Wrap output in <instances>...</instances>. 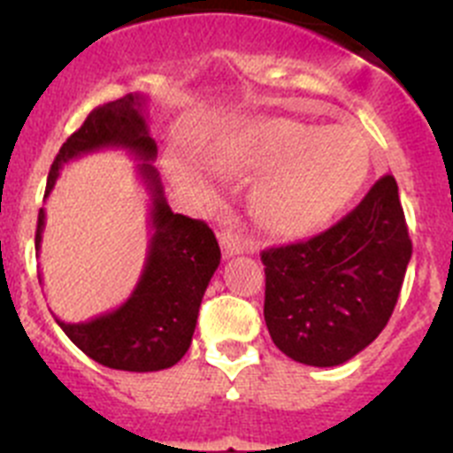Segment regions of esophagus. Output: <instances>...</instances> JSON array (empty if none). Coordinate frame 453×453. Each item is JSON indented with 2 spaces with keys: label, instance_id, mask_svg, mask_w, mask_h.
Returning a JSON list of instances; mask_svg holds the SVG:
<instances>
[{
  "label": "esophagus",
  "instance_id": "obj_1",
  "mask_svg": "<svg viewBox=\"0 0 453 453\" xmlns=\"http://www.w3.org/2000/svg\"><path fill=\"white\" fill-rule=\"evenodd\" d=\"M218 238H219V245H222V254L226 256V258H231V256L235 254H254L256 251L251 240L242 238V235H238L231 229H222L218 234Z\"/></svg>",
  "mask_w": 453,
  "mask_h": 453
}]
</instances>
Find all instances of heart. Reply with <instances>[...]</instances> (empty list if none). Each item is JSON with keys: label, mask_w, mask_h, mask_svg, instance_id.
Here are the masks:
<instances>
[{"label": "heart", "mask_w": 453, "mask_h": 453, "mask_svg": "<svg viewBox=\"0 0 453 453\" xmlns=\"http://www.w3.org/2000/svg\"><path fill=\"white\" fill-rule=\"evenodd\" d=\"M218 163L238 177H263L251 211L270 234L303 238L331 222L363 190L372 145L351 124L311 127L286 118L238 124L218 150Z\"/></svg>", "instance_id": "1"}]
</instances>
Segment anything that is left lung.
Listing matches in <instances>:
<instances>
[{"label":"left lung","instance_id":"8db88e82","mask_svg":"<svg viewBox=\"0 0 453 453\" xmlns=\"http://www.w3.org/2000/svg\"><path fill=\"white\" fill-rule=\"evenodd\" d=\"M411 254L413 242L390 174L324 234L263 251V315L274 345L313 367L354 358L386 329Z\"/></svg>","mask_w":453,"mask_h":453}]
</instances>
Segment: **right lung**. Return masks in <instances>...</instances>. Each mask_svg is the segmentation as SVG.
Returning a JSON list of instances; mask_svg holds the SVG:
<instances>
[{
	"label": "right lung",
	"instance_id": "obj_1",
	"mask_svg": "<svg viewBox=\"0 0 453 453\" xmlns=\"http://www.w3.org/2000/svg\"><path fill=\"white\" fill-rule=\"evenodd\" d=\"M147 97L131 92L97 106L63 142L51 163L45 197L65 163L102 150H124L140 161L138 174L151 195V240L145 270L131 297L111 313L88 322L56 319L67 338L92 361L111 370L158 372L177 365L192 342L199 306L208 281L219 265L215 234L202 219L172 213L163 195L161 177L151 161L154 138L147 129ZM45 229V208L38 213L35 254Z\"/></svg>",
	"mask_w": 453,
	"mask_h": 453
}]
</instances>
